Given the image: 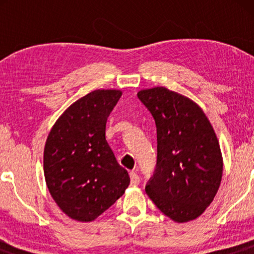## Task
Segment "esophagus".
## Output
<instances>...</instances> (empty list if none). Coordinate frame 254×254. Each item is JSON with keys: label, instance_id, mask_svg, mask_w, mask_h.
Here are the masks:
<instances>
[{"label": "esophagus", "instance_id": "esophagus-1", "mask_svg": "<svg viewBox=\"0 0 254 254\" xmlns=\"http://www.w3.org/2000/svg\"><path fill=\"white\" fill-rule=\"evenodd\" d=\"M129 176H130V183H131V185H138V184H140V177H138V175L136 172H134V171H131L130 173H129Z\"/></svg>", "mask_w": 254, "mask_h": 254}]
</instances>
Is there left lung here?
<instances>
[{
    "instance_id": "left-lung-1",
    "label": "left lung",
    "mask_w": 254,
    "mask_h": 254,
    "mask_svg": "<svg viewBox=\"0 0 254 254\" xmlns=\"http://www.w3.org/2000/svg\"><path fill=\"white\" fill-rule=\"evenodd\" d=\"M137 97L157 128V164L145 193L177 223L195 220L214 200L223 173L214 128L196 103L164 86Z\"/></svg>"
}]
</instances>
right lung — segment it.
<instances>
[{
    "instance_id": "right-lung-1",
    "label": "right lung",
    "mask_w": 254,
    "mask_h": 254,
    "mask_svg": "<svg viewBox=\"0 0 254 254\" xmlns=\"http://www.w3.org/2000/svg\"><path fill=\"white\" fill-rule=\"evenodd\" d=\"M121 95L114 89L88 93L61 114L47 136V189L60 209L75 221L96 220L130 183L105 137L107 118Z\"/></svg>"
}]
</instances>
